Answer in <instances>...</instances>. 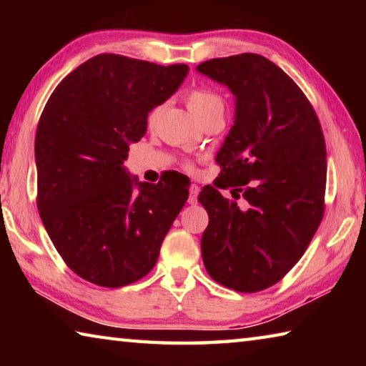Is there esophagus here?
I'll list each match as a JSON object with an SVG mask.
<instances>
[{
    "label": "esophagus",
    "mask_w": 366,
    "mask_h": 366,
    "mask_svg": "<svg viewBox=\"0 0 366 366\" xmlns=\"http://www.w3.org/2000/svg\"><path fill=\"white\" fill-rule=\"evenodd\" d=\"M198 192H200V187H198L197 184H192L190 189H189V203H190V205H194V203H197Z\"/></svg>",
    "instance_id": "34e87169"
}]
</instances>
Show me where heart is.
I'll list each match as a JSON object with an SVG mask.
<instances>
[{"mask_svg":"<svg viewBox=\"0 0 366 366\" xmlns=\"http://www.w3.org/2000/svg\"><path fill=\"white\" fill-rule=\"evenodd\" d=\"M187 107L190 113L194 114L198 121H202L203 117L214 113V111H222L224 104H222L221 98L208 90H192L187 95ZM158 114V109H153L150 113V122L154 121V117Z\"/></svg>","mask_w":366,"mask_h":366,"instance_id":"b5f03b06","label":"heart"}]
</instances>
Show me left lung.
Wrapping results in <instances>:
<instances>
[{"label": "left lung", "mask_w": 366, "mask_h": 366, "mask_svg": "<svg viewBox=\"0 0 366 366\" xmlns=\"http://www.w3.org/2000/svg\"><path fill=\"white\" fill-rule=\"evenodd\" d=\"M197 71L235 100L234 126L216 154L221 174L198 195L209 218L203 263L224 287L258 292L292 269L323 218V131L303 92L262 54L209 59ZM226 187L243 203L222 197Z\"/></svg>", "instance_id": "left-lung-1"}]
</instances>
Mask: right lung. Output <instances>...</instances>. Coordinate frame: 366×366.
Wrapping results in <instances>:
<instances>
[{"label":"right lung","mask_w":366,"mask_h":366,"mask_svg":"<svg viewBox=\"0 0 366 366\" xmlns=\"http://www.w3.org/2000/svg\"><path fill=\"white\" fill-rule=\"evenodd\" d=\"M189 66L98 54L61 80L35 135L39 212L53 245L82 280L122 287L147 276L189 198L171 174L139 182L124 166L153 108Z\"/></svg>","instance_id":"right-lung-1"}]
</instances>
